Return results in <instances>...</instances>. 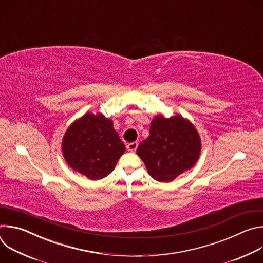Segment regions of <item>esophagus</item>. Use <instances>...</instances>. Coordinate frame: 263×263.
I'll list each match as a JSON object with an SVG mask.
<instances>
[{"label":"esophagus","mask_w":263,"mask_h":263,"mask_svg":"<svg viewBox=\"0 0 263 263\" xmlns=\"http://www.w3.org/2000/svg\"><path fill=\"white\" fill-rule=\"evenodd\" d=\"M137 146H138L137 142H131V143L127 144V149L129 152H135V149L137 148Z\"/></svg>","instance_id":"34e87169"}]
</instances>
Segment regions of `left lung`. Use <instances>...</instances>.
Here are the masks:
<instances>
[{"label":"left lung","instance_id":"1","mask_svg":"<svg viewBox=\"0 0 263 263\" xmlns=\"http://www.w3.org/2000/svg\"><path fill=\"white\" fill-rule=\"evenodd\" d=\"M201 148L200 135L189 120L180 115L168 119L158 115L136 153L153 179L171 182L197 163Z\"/></svg>","mask_w":263,"mask_h":263}]
</instances>
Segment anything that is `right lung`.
I'll use <instances>...</instances> for the list:
<instances>
[{
    "instance_id": "add662e5",
    "label": "right lung",
    "mask_w": 263,
    "mask_h": 263,
    "mask_svg": "<svg viewBox=\"0 0 263 263\" xmlns=\"http://www.w3.org/2000/svg\"><path fill=\"white\" fill-rule=\"evenodd\" d=\"M61 148L67 164L90 180L108 176L126 151L112 121L92 112L67 128Z\"/></svg>"
}]
</instances>
